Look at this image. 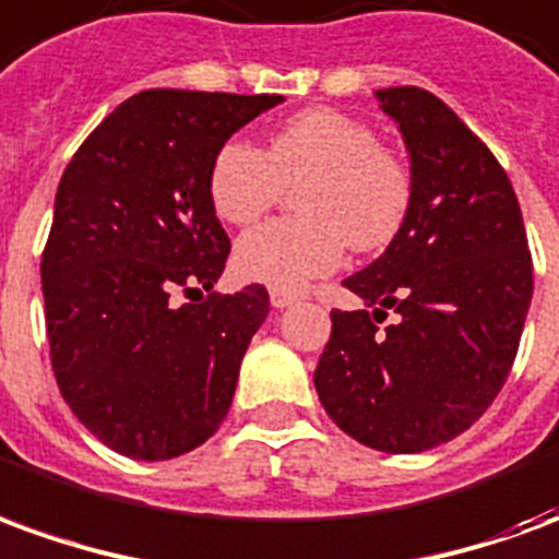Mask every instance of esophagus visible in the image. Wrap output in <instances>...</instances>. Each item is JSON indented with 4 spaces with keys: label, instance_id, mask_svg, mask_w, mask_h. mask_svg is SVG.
<instances>
[{
    "label": "esophagus",
    "instance_id": "1",
    "mask_svg": "<svg viewBox=\"0 0 559 559\" xmlns=\"http://www.w3.org/2000/svg\"><path fill=\"white\" fill-rule=\"evenodd\" d=\"M269 302L275 305V308H287V305L299 302V293L278 290V287H272V290H269Z\"/></svg>",
    "mask_w": 559,
    "mask_h": 559
}]
</instances>
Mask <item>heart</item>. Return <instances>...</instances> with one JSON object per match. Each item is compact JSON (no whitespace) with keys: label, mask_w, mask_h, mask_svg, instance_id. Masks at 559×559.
<instances>
[{"label":"heart","mask_w":559,"mask_h":559,"mask_svg":"<svg viewBox=\"0 0 559 559\" xmlns=\"http://www.w3.org/2000/svg\"><path fill=\"white\" fill-rule=\"evenodd\" d=\"M296 191V218L269 221L236 245L245 278L302 290L353 251H380L404 227L413 182L407 167L380 148L374 128L335 110H308L281 126L260 152L227 140L209 167V200L218 218L254 224Z\"/></svg>","instance_id":"b5f03b06"}]
</instances>
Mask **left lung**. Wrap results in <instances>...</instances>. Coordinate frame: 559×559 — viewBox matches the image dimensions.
I'll list each match as a JSON object with an SVG mask.
<instances>
[{"label": "left lung", "instance_id": "1", "mask_svg": "<svg viewBox=\"0 0 559 559\" xmlns=\"http://www.w3.org/2000/svg\"><path fill=\"white\" fill-rule=\"evenodd\" d=\"M377 98L411 152V212L386 251L344 281L369 311H332L314 386L353 440L411 455L467 431L503 389L533 299V260L515 188L491 148L419 86Z\"/></svg>", "mask_w": 559, "mask_h": 559}]
</instances>
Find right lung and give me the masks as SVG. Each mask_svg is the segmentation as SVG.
Wrapping results in <instances>:
<instances>
[{"mask_svg": "<svg viewBox=\"0 0 559 559\" xmlns=\"http://www.w3.org/2000/svg\"><path fill=\"white\" fill-rule=\"evenodd\" d=\"M281 102L140 92L62 173L41 254L50 362L68 407L119 455H185L230 411L269 293L263 284L209 293L230 254L209 167L239 128Z\"/></svg>", "mask_w": 559, "mask_h": 559, "instance_id": "obj_1", "label": "right lung"}]
</instances>
